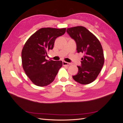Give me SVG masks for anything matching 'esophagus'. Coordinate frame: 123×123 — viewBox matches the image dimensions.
<instances>
[{
    "label": "esophagus",
    "instance_id": "esophagus-1",
    "mask_svg": "<svg viewBox=\"0 0 123 123\" xmlns=\"http://www.w3.org/2000/svg\"><path fill=\"white\" fill-rule=\"evenodd\" d=\"M62 65L64 66H69L71 65L70 63L68 62H66L65 61H63L62 62Z\"/></svg>",
    "mask_w": 123,
    "mask_h": 123
}]
</instances>
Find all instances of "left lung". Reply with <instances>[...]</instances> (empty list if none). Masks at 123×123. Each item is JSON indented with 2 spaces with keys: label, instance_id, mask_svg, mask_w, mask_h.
I'll return each mask as SVG.
<instances>
[{
  "label": "left lung",
  "instance_id": "left-lung-1",
  "mask_svg": "<svg viewBox=\"0 0 123 123\" xmlns=\"http://www.w3.org/2000/svg\"><path fill=\"white\" fill-rule=\"evenodd\" d=\"M67 32L75 40L77 52L82 53L81 66H77L79 72L73 79L80 84L87 85L97 78L104 64L103 48L99 40L83 26L68 28Z\"/></svg>",
  "mask_w": 123,
  "mask_h": 123
}]
</instances>
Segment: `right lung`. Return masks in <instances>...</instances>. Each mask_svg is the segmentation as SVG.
<instances>
[{
  "label": "right lung",
  "instance_id": "1",
  "mask_svg": "<svg viewBox=\"0 0 123 123\" xmlns=\"http://www.w3.org/2000/svg\"><path fill=\"white\" fill-rule=\"evenodd\" d=\"M66 28H43L32 34L21 52L23 68L32 82L43 87L54 80L62 66L61 61H48V52L53 48L55 40L66 32Z\"/></svg>",
  "mask_w": 123,
  "mask_h": 123
}]
</instances>
